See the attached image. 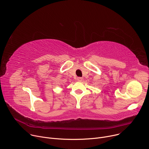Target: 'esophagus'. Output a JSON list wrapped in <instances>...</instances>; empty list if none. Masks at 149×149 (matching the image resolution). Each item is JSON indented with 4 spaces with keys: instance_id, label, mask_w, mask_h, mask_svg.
Wrapping results in <instances>:
<instances>
[{
    "instance_id": "1",
    "label": "esophagus",
    "mask_w": 149,
    "mask_h": 149,
    "mask_svg": "<svg viewBox=\"0 0 149 149\" xmlns=\"http://www.w3.org/2000/svg\"><path fill=\"white\" fill-rule=\"evenodd\" d=\"M77 80L78 81H81L82 80H83V78H82V77H77Z\"/></svg>"
}]
</instances>
